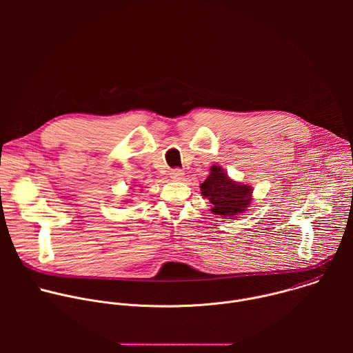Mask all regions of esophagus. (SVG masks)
I'll list each match as a JSON object with an SVG mask.
<instances>
[{
	"label": "esophagus",
	"mask_w": 353,
	"mask_h": 353,
	"mask_svg": "<svg viewBox=\"0 0 353 353\" xmlns=\"http://www.w3.org/2000/svg\"><path fill=\"white\" fill-rule=\"evenodd\" d=\"M183 176H184V172H183L181 169H173V170L170 172V177H172L174 181L181 180Z\"/></svg>",
	"instance_id": "34e87169"
}]
</instances>
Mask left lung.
<instances>
[{
  "mask_svg": "<svg viewBox=\"0 0 353 353\" xmlns=\"http://www.w3.org/2000/svg\"><path fill=\"white\" fill-rule=\"evenodd\" d=\"M203 195L212 204V212L221 216H234L250 204L251 188L245 184L234 183L219 166L211 168V174L199 185ZM237 218V216H236Z\"/></svg>",
  "mask_w": 353,
  "mask_h": 353,
  "instance_id": "8db88e82",
  "label": "left lung"
}]
</instances>
